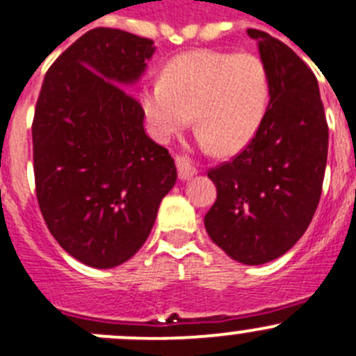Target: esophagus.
<instances>
[{
	"label": "esophagus",
	"mask_w": 356,
	"mask_h": 356,
	"mask_svg": "<svg viewBox=\"0 0 356 356\" xmlns=\"http://www.w3.org/2000/svg\"><path fill=\"white\" fill-rule=\"evenodd\" d=\"M175 165H177L179 179H182V181H186V179L193 177L196 174V168L193 167L189 158L184 156V154H175Z\"/></svg>",
	"instance_id": "34e87169"
}]
</instances>
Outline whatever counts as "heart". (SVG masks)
<instances>
[{
    "label": "heart",
    "mask_w": 356,
    "mask_h": 356,
    "mask_svg": "<svg viewBox=\"0 0 356 356\" xmlns=\"http://www.w3.org/2000/svg\"><path fill=\"white\" fill-rule=\"evenodd\" d=\"M270 71L255 54L198 50L165 65L161 79L140 86L151 134L170 140L191 120L207 149L234 153L250 143L270 101Z\"/></svg>",
    "instance_id": "1"
}]
</instances>
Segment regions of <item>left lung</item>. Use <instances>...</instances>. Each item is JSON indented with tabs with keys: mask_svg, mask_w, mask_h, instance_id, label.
<instances>
[{
	"mask_svg": "<svg viewBox=\"0 0 356 356\" xmlns=\"http://www.w3.org/2000/svg\"><path fill=\"white\" fill-rule=\"evenodd\" d=\"M247 34L270 71V106L245 149L207 174L217 198L205 229L231 259L257 266L284 255L308 229L322 195L329 125L306 62L264 31Z\"/></svg>",
	"mask_w": 356,
	"mask_h": 356,
	"instance_id": "left-lung-1",
	"label": "left lung"
}]
</instances>
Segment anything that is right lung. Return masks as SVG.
<instances>
[{
    "label": "right lung",
    "instance_id": "add662e5",
    "mask_svg": "<svg viewBox=\"0 0 356 356\" xmlns=\"http://www.w3.org/2000/svg\"><path fill=\"white\" fill-rule=\"evenodd\" d=\"M153 40L97 27L50 65L33 120L41 216L62 248L92 268L129 261L147 240L177 181L174 158L144 130L125 86L153 55Z\"/></svg>",
    "mask_w": 356,
    "mask_h": 356
}]
</instances>
